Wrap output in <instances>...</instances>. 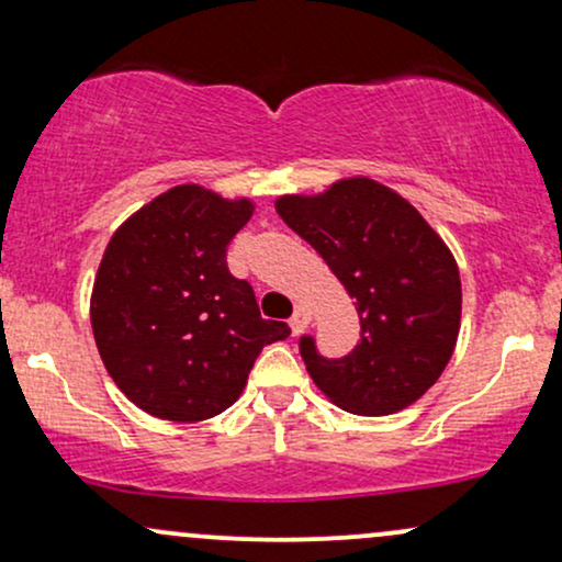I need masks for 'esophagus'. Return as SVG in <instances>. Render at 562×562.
<instances>
[{
	"label": "esophagus",
	"instance_id": "esophagus-1",
	"mask_svg": "<svg viewBox=\"0 0 562 562\" xmlns=\"http://www.w3.org/2000/svg\"><path fill=\"white\" fill-rule=\"evenodd\" d=\"M312 325V312L308 308H295V314L290 317V330H293V335H301L306 327Z\"/></svg>",
	"mask_w": 562,
	"mask_h": 562
}]
</instances>
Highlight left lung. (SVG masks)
<instances>
[{
  "instance_id": "8db88e82",
  "label": "left lung",
  "mask_w": 562,
  "mask_h": 562,
  "mask_svg": "<svg viewBox=\"0 0 562 562\" xmlns=\"http://www.w3.org/2000/svg\"><path fill=\"white\" fill-rule=\"evenodd\" d=\"M274 209L338 277L362 327L344 359H322L303 335L301 357L317 389L364 417L415 404L447 370L460 335L462 282L449 245L409 200L370 177L280 195Z\"/></svg>"
}]
</instances>
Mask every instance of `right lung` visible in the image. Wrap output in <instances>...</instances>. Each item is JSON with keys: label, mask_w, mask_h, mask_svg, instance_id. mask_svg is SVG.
<instances>
[{"label": "right lung", "mask_w": 562, "mask_h": 562, "mask_svg": "<svg viewBox=\"0 0 562 562\" xmlns=\"http://www.w3.org/2000/svg\"><path fill=\"white\" fill-rule=\"evenodd\" d=\"M254 209L177 184L113 232L89 319L108 375L147 415L216 417L240 398L261 348L290 335L285 322L261 319L254 288L224 261Z\"/></svg>", "instance_id": "add662e5"}]
</instances>
